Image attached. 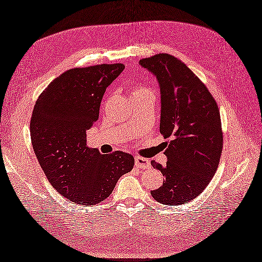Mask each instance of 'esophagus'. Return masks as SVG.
<instances>
[{"instance_id":"obj_1","label":"esophagus","mask_w":262,"mask_h":262,"mask_svg":"<svg viewBox=\"0 0 262 262\" xmlns=\"http://www.w3.org/2000/svg\"><path fill=\"white\" fill-rule=\"evenodd\" d=\"M135 164L138 168H141V169H146L150 166V163H149L148 159L142 158V157H136Z\"/></svg>"}]
</instances>
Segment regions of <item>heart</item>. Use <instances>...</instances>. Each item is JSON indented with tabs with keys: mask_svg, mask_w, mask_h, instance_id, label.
Here are the masks:
<instances>
[{
	"mask_svg": "<svg viewBox=\"0 0 262 262\" xmlns=\"http://www.w3.org/2000/svg\"><path fill=\"white\" fill-rule=\"evenodd\" d=\"M145 93H150V89L147 88V87H137L131 93V96H132V98H135V97H137V96L141 95V94H145Z\"/></svg>",
	"mask_w": 262,
	"mask_h": 262,
	"instance_id": "1",
	"label": "heart"
}]
</instances>
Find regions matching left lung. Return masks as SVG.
I'll return each mask as SVG.
<instances>
[{"instance_id": "obj_1", "label": "left lung", "mask_w": 262, "mask_h": 262, "mask_svg": "<svg viewBox=\"0 0 262 262\" xmlns=\"http://www.w3.org/2000/svg\"><path fill=\"white\" fill-rule=\"evenodd\" d=\"M156 77L161 89L159 131L170 138L165 166L151 162L165 176L150 193L167 206L183 205L198 196L215 175L223 150L220 110L200 79L169 54L139 62Z\"/></svg>"}]
</instances>
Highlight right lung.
Listing matches in <instances>:
<instances>
[{
	"instance_id": "add662e5",
	"label": "right lung",
	"mask_w": 262,
	"mask_h": 262,
	"mask_svg": "<svg viewBox=\"0 0 262 262\" xmlns=\"http://www.w3.org/2000/svg\"><path fill=\"white\" fill-rule=\"evenodd\" d=\"M123 70L121 63L72 69L53 80L35 104L30 121L35 155L53 188L74 204L92 206L108 198L121 176L133 168L132 155H101L86 143L106 88Z\"/></svg>"
}]
</instances>
